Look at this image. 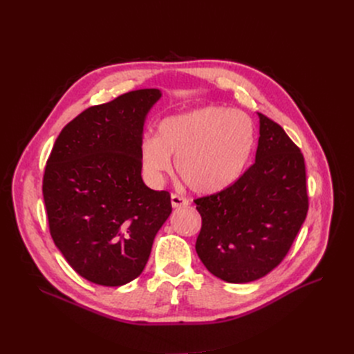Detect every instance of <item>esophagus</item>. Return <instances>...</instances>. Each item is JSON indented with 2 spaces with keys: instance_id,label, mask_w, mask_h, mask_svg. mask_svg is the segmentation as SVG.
<instances>
[{
  "instance_id": "1",
  "label": "esophagus",
  "mask_w": 354,
  "mask_h": 354,
  "mask_svg": "<svg viewBox=\"0 0 354 354\" xmlns=\"http://www.w3.org/2000/svg\"><path fill=\"white\" fill-rule=\"evenodd\" d=\"M171 203H172L174 208H180V207L183 208V207H188L189 205V199L183 198V196H179L176 194H172L171 195Z\"/></svg>"
}]
</instances>
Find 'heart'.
<instances>
[{
  "mask_svg": "<svg viewBox=\"0 0 354 354\" xmlns=\"http://www.w3.org/2000/svg\"><path fill=\"white\" fill-rule=\"evenodd\" d=\"M255 143L251 118L241 110L203 106L165 118L158 135L140 142V165L145 176L160 183L176 171L188 187L202 195L228 189L243 175Z\"/></svg>",
  "mask_w": 354,
  "mask_h": 354,
  "instance_id": "b5f03b06",
  "label": "heart"
}]
</instances>
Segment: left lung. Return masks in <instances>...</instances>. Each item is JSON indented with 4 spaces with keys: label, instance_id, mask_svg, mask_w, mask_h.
I'll use <instances>...</instances> for the list:
<instances>
[{
    "label": "left lung",
    "instance_id": "1",
    "mask_svg": "<svg viewBox=\"0 0 354 354\" xmlns=\"http://www.w3.org/2000/svg\"><path fill=\"white\" fill-rule=\"evenodd\" d=\"M257 115L254 165L228 189L195 199L202 216L196 254L211 274L234 284L280 264L308 211L303 153L280 124Z\"/></svg>",
    "mask_w": 354,
    "mask_h": 354
}]
</instances>
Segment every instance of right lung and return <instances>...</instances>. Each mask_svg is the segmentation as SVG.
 <instances>
[{"label": "right lung", "instance_id": "1", "mask_svg": "<svg viewBox=\"0 0 354 354\" xmlns=\"http://www.w3.org/2000/svg\"><path fill=\"white\" fill-rule=\"evenodd\" d=\"M159 88L124 93L73 119L47 160L43 196L50 234L70 267L90 283L124 286L138 278L171 195L142 179L140 142Z\"/></svg>", "mask_w": 354, "mask_h": 354}]
</instances>
